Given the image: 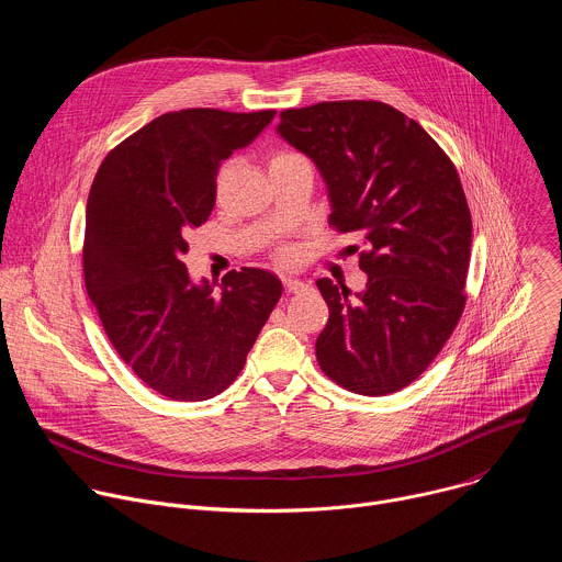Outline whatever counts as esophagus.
<instances>
[{"mask_svg": "<svg viewBox=\"0 0 562 562\" xmlns=\"http://www.w3.org/2000/svg\"><path fill=\"white\" fill-rule=\"evenodd\" d=\"M282 282H284V289L289 291V293H300V291H304L306 289V284L302 282V280H297V278H282Z\"/></svg>", "mask_w": 562, "mask_h": 562, "instance_id": "34e87169", "label": "esophagus"}]
</instances>
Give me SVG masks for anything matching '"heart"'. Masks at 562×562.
<instances>
[{
  "instance_id": "b5f03b06",
  "label": "heart",
  "mask_w": 562,
  "mask_h": 562,
  "mask_svg": "<svg viewBox=\"0 0 562 562\" xmlns=\"http://www.w3.org/2000/svg\"><path fill=\"white\" fill-rule=\"evenodd\" d=\"M300 153H293V150H280V153H276L273 157H271V165H276V162H284V159H291V157H297Z\"/></svg>"
}]
</instances>
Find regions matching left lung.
<instances>
[{
  "instance_id": "left-lung-1",
  "label": "left lung",
  "mask_w": 562,
  "mask_h": 562,
  "mask_svg": "<svg viewBox=\"0 0 562 562\" xmlns=\"http://www.w3.org/2000/svg\"><path fill=\"white\" fill-rule=\"evenodd\" d=\"M278 133L323 176L329 224L364 245V291L315 282L329 306L315 342L319 369L360 395L412 384L467 300L471 213L453 162L416 120L373 100L286 109Z\"/></svg>"
}]
</instances>
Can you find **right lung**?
Here are the masks:
<instances>
[{
  "instance_id": "add662e5",
  "label": "right lung",
  "mask_w": 562,
  "mask_h": 562,
  "mask_svg": "<svg viewBox=\"0 0 562 562\" xmlns=\"http://www.w3.org/2000/svg\"><path fill=\"white\" fill-rule=\"evenodd\" d=\"M276 111L165 113L117 144L87 204L85 282L104 331L135 375L169 400L200 403L243 371L282 282L245 267L222 291L191 280L187 237L215 206L222 159L249 146Z\"/></svg>"
}]
</instances>
